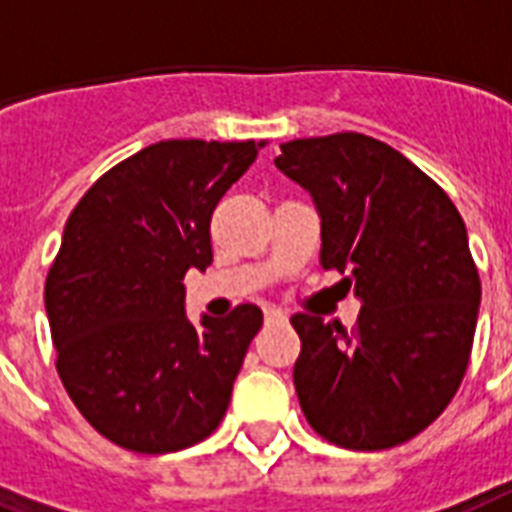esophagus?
Here are the masks:
<instances>
[{
  "instance_id": "1",
  "label": "esophagus",
  "mask_w": 512,
  "mask_h": 512,
  "mask_svg": "<svg viewBox=\"0 0 512 512\" xmlns=\"http://www.w3.org/2000/svg\"><path fill=\"white\" fill-rule=\"evenodd\" d=\"M286 321L284 310H278V307H265V323H281Z\"/></svg>"
}]
</instances>
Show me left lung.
Segmentation results:
<instances>
[{"label": "left lung", "instance_id": "1", "mask_svg": "<svg viewBox=\"0 0 512 512\" xmlns=\"http://www.w3.org/2000/svg\"><path fill=\"white\" fill-rule=\"evenodd\" d=\"M276 168L313 197L321 263L360 299L355 331L292 318L307 423L347 450H389L442 415L468 368L481 281L458 207L384 141L334 134L281 144Z\"/></svg>", "mask_w": 512, "mask_h": 512}]
</instances>
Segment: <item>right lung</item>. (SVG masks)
<instances>
[{
  "instance_id": "add662e5",
  "label": "right lung",
  "mask_w": 512,
  "mask_h": 512,
  "mask_svg": "<svg viewBox=\"0 0 512 512\" xmlns=\"http://www.w3.org/2000/svg\"><path fill=\"white\" fill-rule=\"evenodd\" d=\"M255 141L149 144L70 213L44 286L57 373L110 442L176 452L215 431L263 310L186 318L184 276L213 263L210 218L255 162Z\"/></svg>"
}]
</instances>
